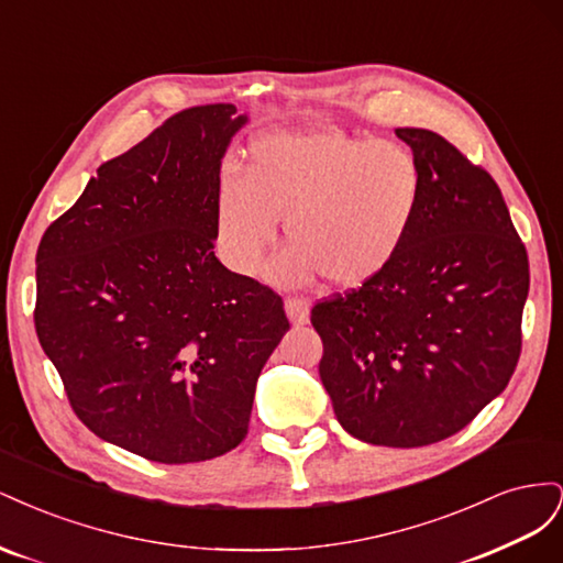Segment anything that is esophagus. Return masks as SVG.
I'll use <instances>...</instances> for the list:
<instances>
[{
    "label": "esophagus",
    "mask_w": 563,
    "mask_h": 563,
    "mask_svg": "<svg viewBox=\"0 0 563 563\" xmlns=\"http://www.w3.org/2000/svg\"><path fill=\"white\" fill-rule=\"evenodd\" d=\"M286 317L294 323H308L310 321V302L305 298H286L284 302Z\"/></svg>",
    "instance_id": "1"
}]
</instances>
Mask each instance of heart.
Wrapping results in <instances>:
<instances>
[{"label":"heart","instance_id":"obj_1","mask_svg":"<svg viewBox=\"0 0 563 563\" xmlns=\"http://www.w3.org/2000/svg\"><path fill=\"white\" fill-rule=\"evenodd\" d=\"M420 201V166L395 141L338 131L267 133L249 145L244 178L225 176L216 197V242L240 275L258 269L277 236L291 249L269 265V279L362 286L404 244Z\"/></svg>","mask_w":563,"mask_h":563}]
</instances>
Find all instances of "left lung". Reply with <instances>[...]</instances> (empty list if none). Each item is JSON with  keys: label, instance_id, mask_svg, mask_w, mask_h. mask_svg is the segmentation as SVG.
<instances>
[{"label": "left lung", "instance_id": "left-lung-1", "mask_svg": "<svg viewBox=\"0 0 563 563\" xmlns=\"http://www.w3.org/2000/svg\"><path fill=\"white\" fill-rule=\"evenodd\" d=\"M420 166L404 244L376 277L312 308L319 376L366 444L416 449L470 424L521 354L528 255L498 183L444 135L395 129Z\"/></svg>", "mask_w": 563, "mask_h": 563}]
</instances>
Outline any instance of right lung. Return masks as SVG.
<instances>
[{
  "instance_id": "right-lung-1",
  "label": "right lung",
  "mask_w": 563,
  "mask_h": 563,
  "mask_svg": "<svg viewBox=\"0 0 563 563\" xmlns=\"http://www.w3.org/2000/svg\"><path fill=\"white\" fill-rule=\"evenodd\" d=\"M230 103L168 117L98 168L37 249L35 329L87 428L164 465L240 446L284 300L216 258Z\"/></svg>"
}]
</instances>
